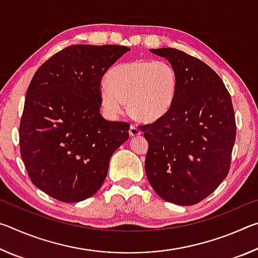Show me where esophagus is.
<instances>
[{
    "label": "esophagus",
    "instance_id": "34e87169",
    "mask_svg": "<svg viewBox=\"0 0 258 258\" xmlns=\"http://www.w3.org/2000/svg\"><path fill=\"white\" fill-rule=\"evenodd\" d=\"M128 133H130V137H138V135L141 134V131H140L135 125H131Z\"/></svg>",
    "mask_w": 258,
    "mask_h": 258
}]
</instances>
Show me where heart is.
Listing matches in <instances>:
<instances>
[{
  "label": "heart",
  "instance_id": "heart-1",
  "mask_svg": "<svg viewBox=\"0 0 258 258\" xmlns=\"http://www.w3.org/2000/svg\"><path fill=\"white\" fill-rule=\"evenodd\" d=\"M177 86V73L167 61L137 59L108 73L107 84L100 90V101L109 116L118 115L127 103L133 118L152 123L172 108Z\"/></svg>",
  "mask_w": 258,
  "mask_h": 258
}]
</instances>
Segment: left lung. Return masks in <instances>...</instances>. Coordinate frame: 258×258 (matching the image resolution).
Segmentation results:
<instances>
[{"label":"left lung","instance_id":"8db88e82","mask_svg":"<svg viewBox=\"0 0 258 258\" xmlns=\"http://www.w3.org/2000/svg\"><path fill=\"white\" fill-rule=\"evenodd\" d=\"M150 52L175 68L178 86L163 118L141 126L149 143L146 174L160 198L191 206L229 173L237 130L232 101L221 77L202 60L172 47Z\"/></svg>","mask_w":258,"mask_h":258}]
</instances>
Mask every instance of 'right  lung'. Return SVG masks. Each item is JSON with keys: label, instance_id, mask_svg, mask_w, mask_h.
Listing matches in <instances>:
<instances>
[{"label": "right lung", "instance_id": "add662e5", "mask_svg": "<svg viewBox=\"0 0 258 258\" xmlns=\"http://www.w3.org/2000/svg\"><path fill=\"white\" fill-rule=\"evenodd\" d=\"M131 49L72 45L37 69L20 119V154L35 186L63 203L92 197L130 124L100 113L104 74Z\"/></svg>", "mask_w": 258, "mask_h": 258}]
</instances>
